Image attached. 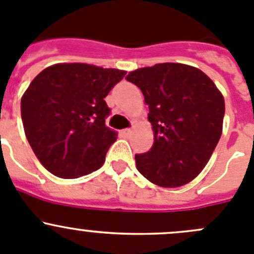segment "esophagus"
Returning a JSON list of instances; mask_svg holds the SVG:
<instances>
[{"label":"esophagus","mask_w":254,"mask_h":254,"mask_svg":"<svg viewBox=\"0 0 254 254\" xmlns=\"http://www.w3.org/2000/svg\"><path fill=\"white\" fill-rule=\"evenodd\" d=\"M131 132H132L131 128H125V129H122L123 136H126V137H128L129 134H131Z\"/></svg>","instance_id":"obj_1"}]
</instances>
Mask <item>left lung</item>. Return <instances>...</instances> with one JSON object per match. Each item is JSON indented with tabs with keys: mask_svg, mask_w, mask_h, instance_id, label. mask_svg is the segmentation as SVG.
<instances>
[{
	"mask_svg": "<svg viewBox=\"0 0 254 254\" xmlns=\"http://www.w3.org/2000/svg\"><path fill=\"white\" fill-rule=\"evenodd\" d=\"M148 105L154 142L136 154L137 170L166 188L190 182L211 158L222 134L224 100L201 69L182 64H158L129 72Z\"/></svg>",
	"mask_w": 254,
	"mask_h": 254,
	"instance_id": "8db88e82",
	"label": "left lung"
}]
</instances>
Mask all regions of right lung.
<instances>
[{
    "label": "right lung",
    "mask_w": 254,
    "mask_h": 254,
    "mask_svg": "<svg viewBox=\"0 0 254 254\" xmlns=\"http://www.w3.org/2000/svg\"><path fill=\"white\" fill-rule=\"evenodd\" d=\"M126 72L86 64L47 67L21 100L28 143L57 177L78 178L103 165L117 133L106 127L105 97Z\"/></svg>",
    "instance_id": "add662e5"
}]
</instances>
